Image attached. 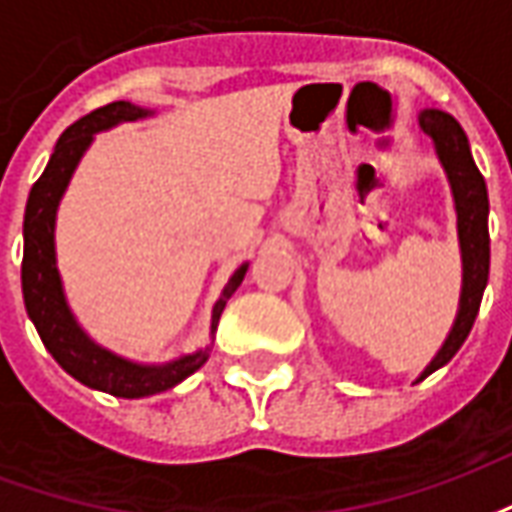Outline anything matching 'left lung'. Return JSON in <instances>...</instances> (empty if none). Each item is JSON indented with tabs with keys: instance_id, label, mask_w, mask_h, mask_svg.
<instances>
[{
	"instance_id": "8db88e82",
	"label": "left lung",
	"mask_w": 512,
	"mask_h": 512,
	"mask_svg": "<svg viewBox=\"0 0 512 512\" xmlns=\"http://www.w3.org/2000/svg\"><path fill=\"white\" fill-rule=\"evenodd\" d=\"M419 126L433 139L441 164L447 169L452 194H455V211H458V238H461L463 255V290L458 318L452 326L450 337L444 340L441 351L433 356V362L425 367L419 376L428 378L439 367L450 362L458 354L463 340L469 337L474 326V318L480 312L483 290L488 285V263H491V238H488V189L469 153V139L458 126V120L439 109H425L419 115Z\"/></svg>"
}]
</instances>
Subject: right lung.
<instances>
[{
    "instance_id": "add662e5",
    "label": "right lung",
    "mask_w": 512,
    "mask_h": 512,
    "mask_svg": "<svg viewBox=\"0 0 512 512\" xmlns=\"http://www.w3.org/2000/svg\"><path fill=\"white\" fill-rule=\"evenodd\" d=\"M145 115H150L147 109H139L128 101H115V104L101 106V109H95L90 115H84L82 120H76L73 126L65 128L54 153H51L49 164L43 169V175L35 180V186L29 191L27 213H24L21 290H24L27 315L35 323L43 345L49 348V354L60 362L65 373H71L76 381H82L90 389H101V392H109L115 397H147L172 389L183 378H189L194 370H200L211 354V345H205L197 354L175 359L169 365H134L128 359L115 356L112 351H104L101 345H95L79 329V323L68 310L65 293H62L57 255H54V219H57L62 191L68 186L84 150L93 142L95 131H104V128ZM244 274L246 266H241L224 285L219 301L213 304L211 337L219 326L224 304L244 282Z\"/></svg>"
}]
</instances>
